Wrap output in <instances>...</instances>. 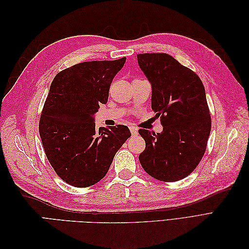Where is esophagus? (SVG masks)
Listing matches in <instances>:
<instances>
[{
	"label": "esophagus",
	"instance_id": "obj_1",
	"mask_svg": "<svg viewBox=\"0 0 249 249\" xmlns=\"http://www.w3.org/2000/svg\"><path fill=\"white\" fill-rule=\"evenodd\" d=\"M130 131H131V134L133 135V136H135V135L138 134L137 127H135V126H130Z\"/></svg>",
	"mask_w": 249,
	"mask_h": 249
}]
</instances>
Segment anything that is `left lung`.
<instances>
[{
	"label": "left lung",
	"instance_id": "1",
	"mask_svg": "<svg viewBox=\"0 0 249 249\" xmlns=\"http://www.w3.org/2000/svg\"><path fill=\"white\" fill-rule=\"evenodd\" d=\"M152 84V109L160 116L162 133L140 129L145 149L139 161L150 177L177 182L196 168L207 149L210 110L200 78L165 53L137 55Z\"/></svg>",
	"mask_w": 249,
	"mask_h": 249
}]
</instances>
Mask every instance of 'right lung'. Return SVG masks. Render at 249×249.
Wrapping results in <instances>:
<instances>
[{"instance_id": "add662e5", "label": "right lung", "mask_w": 249, "mask_h": 249, "mask_svg": "<svg viewBox=\"0 0 249 249\" xmlns=\"http://www.w3.org/2000/svg\"><path fill=\"white\" fill-rule=\"evenodd\" d=\"M125 57L88 61L58 72L53 80L39 120L44 153L58 177L86 188L107 175L117 150L131 132L117 124L97 129L93 119L106 104L113 78Z\"/></svg>"}]
</instances>
